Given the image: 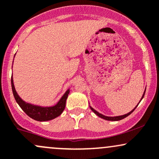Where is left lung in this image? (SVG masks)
Wrapping results in <instances>:
<instances>
[{"instance_id":"obj_1","label":"left lung","mask_w":159,"mask_h":159,"mask_svg":"<svg viewBox=\"0 0 159 159\" xmlns=\"http://www.w3.org/2000/svg\"><path fill=\"white\" fill-rule=\"evenodd\" d=\"M145 93H146V89H145V91H144V93H143V96H142V98H141V100L143 99V97H144ZM141 100L139 101V102H141ZM139 103H138V105H139ZM138 105H136V107L138 106ZM136 107H135V108H136ZM90 108H91V110L93 111L94 112V113H95V114H96L97 116H98V117H101V118H102V119H105V120H111V121H117V120H122V119L125 118V117H127V116H129V114H130L131 113H132V112L134 111L135 110V108H134V110H132V111H131L130 112H129V113H127V114H124V115H120V116H116V117H107V116H105V115H103V114H100L99 112H98V111H95V109L93 108V107H90Z\"/></svg>"}]
</instances>
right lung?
<instances>
[{
    "instance_id": "add662e5",
    "label": "right lung",
    "mask_w": 159,
    "mask_h": 159,
    "mask_svg": "<svg viewBox=\"0 0 159 159\" xmlns=\"http://www.w3.org/2000/svg\"><path fill=\"white\" fill-rule=\"evenodd\" d=\"M11 86L13 96H14L15 100L17 102L18 105H20V107L23 109V111L29 117L38 121L50 120L61 115L62 112L64 111V108H65L66 101L70 93V89H68L54 106L42 107L32 105V104L30 103H26L19 96L16 89H15L13 77H11Z\"/></svg>"
}]
</instances>
